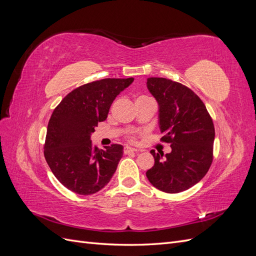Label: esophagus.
Here are the masks:
<instances>
[{"mask_svg":"<svg viewBox=\"0 0 256 256\" xmlns=\"http://www.w3.org/2000/svg\"><path fill=\"white\" fill-rule=\"evenodd\" d=\"M138 150L134 148V147H130V146H126L125 148H124V152L125 154H130V152H136Z\"/></svg>","mask_w":256,"mask_h":256,"instance_id":"34e87169","label":"esophagus"}]
</instances>
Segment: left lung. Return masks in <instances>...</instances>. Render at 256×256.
Here are the masks:
<instances>
[{
	"label": "left lung",
	"instance_id": "8db88e82",
	"mask_svg": "<svg viewBox=\"0 0 256 256\" xmlns=\"http://www.w3.org/2000/svg\"><path fill=\"white\" fill-rule=\"evenodd\" d=\"M147 88L157 100L162 140L171 152H154V164L146 172L150 182L166 193L196 184L212 162L214 127L205 104L187 86L166 78H148Z\"/></svg>",
	"mask_w": 256,
	"mask_h": 256
}]
</instances>
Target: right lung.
Masks as SVG:
<instances>
[{
  "label": "right lung",
  "instance_id": "1",
  "mask_svg": "<svg viewBox=\"0 0 256 256\" xmlns=\"http://www.w3.org/2000/svg\"><path fill=\"white\" fill-rule=\"evenodd\" d=\"M134 80L109 78L84 84L69 92L51 115L44 158L58 180L76 194L102 190L118 168L122 145L99 150L90 136L98 122L106 120L113 100Z\"/></svg>",
  "mask_w": 256,
  "mask_h": 256
}]
</instances>
